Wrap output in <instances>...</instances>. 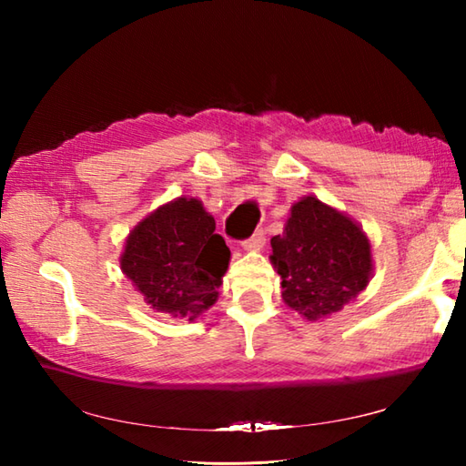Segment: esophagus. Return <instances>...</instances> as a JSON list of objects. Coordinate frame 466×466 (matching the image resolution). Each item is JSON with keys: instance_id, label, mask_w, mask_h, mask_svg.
Segmentation results:
<instances>
[{"instance_id": "34e87169", "label": "esophagus", "mask_w": 466, "mask_h": 466, "mask_svg": "<svg viewBox=\"0 0 466 466\" xmlns=\"http://www.w3.org/2000/svg\"><path fill=\"white\" fill-rule=\"evenodd\" d=\"M240 247H242L244 250H261V248L265 247V232H263V230H257L255 234L250 236V238L242 240Z\"/></svg>"}]
</instances>
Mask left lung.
<instances>
[{
  "mask_svg": "<svg viewBox=\"0 0 466 466\" xmlns=\"http://www.w3.org/2000/svg\"><path fill=\"white\" fill-rule=\"evenodd\" d=\"M271 248L283 302L312 322L343 310L374 273L372 244L361 226L314 195L291 205Z\"/></svg>",
  "mask_w": 466,
  "mask_h": 466,
  "instance_id": "obj_1",
  "label": "left lung"
}]
</instances>
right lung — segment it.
Instances as JSON below:
<instances>
[{
	"mask_svg": "<svg viewBox=\"0 0 466 466\" xmlns=\"http://www.w3.org/2000/svg\"><path fill=\"white\" fill-rule=\"evenodd\" d=\"M121 271L156 312L193 322L218 302L230 248L195 197H177L129 232Z\"/></svg>",
	"mask_w": 466,
	"mask_h": 466,
	"instance_id": "obj_1",
	"label": "right lung"
}]
</instances>
